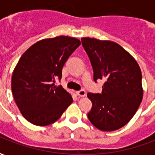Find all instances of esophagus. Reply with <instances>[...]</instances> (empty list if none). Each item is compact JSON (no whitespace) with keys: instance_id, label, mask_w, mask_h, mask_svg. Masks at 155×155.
<instances>
[{"instance_id":"esophagus-1","label":"esophagus","mask_w":155,"mask_h":155,"mask_svg":"<svg viewBox=\"0 0 155 155\" xmlns=\"http://www.w3.org/2000/svg\"><path fill=\"white\" fill-rule=\"evenodd\" d=\"M75 94H77L78 96H80V97H84V96L86 95V92L84 91H83V90H81V91H76Z\"/></svg>"}]
</instances>
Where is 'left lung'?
<instances>
[{"label": "left lung", "mask_w": 155, "mask_h": 155, "mask_svg": "<svg viewBox=\"0 0 155 155\" xmlns=\"http://www.w3.org/2000/svg\"><path fill=\"white\" fill-rule=\"evenodd\" d=\"M90 58L94 81L104 80L101 94L88 93V118L102 131H114L130 121L143 99L142 74L134 58L114 41L81 38Z\"/></svg>", "instance_id": "left-lung-1"}]
</instances>
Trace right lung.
<instances>
[{
  "instance_id": "1",
  "label": "right lung",
  "mask_w": 155,
  "mask_h": 155,
  "mask_svg": "<svg viewBox=\"0 0 155 155\" xmlns=\"http://www.w3.org/2000/svg\"><path fill=\"white\" fill-rule=\"evenodd\" d=\"M81 41L70 36L44 39L32 45L14 69L12 91L25 120L39 126L54 123L73 102L61 85L62 68Z\"/></svg>"
}]
</instances>
